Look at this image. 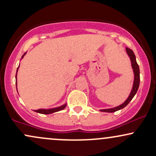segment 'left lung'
Wrapping results in <instances>:
<instances>
[{"mask_svg": "<svg viewBox=\"0 0 156 156\" xmlns=\"http://www.w3.org/2000/svg\"><path fill=\"white\" fill-rule=\"evenodd\" d=\"M126 52L127 53H128V56L130 57V62H131L132 69H133V71L134 73L133 84V87H132V89H131V92H130L129 96H128V98H127L126 101H125L122 104L119 105V106L114 107V108L101 109V110H100L101 112L112 113V112H117L118 110H120V109L125 108V107L130 103V101L133 99V98L135 96V94H136L138 89H139V82H140V72H139V67L136 62V56H135V54H134L133 51H132L131 49H129V48H126Z\"/></svg>", "mask_w": 156, "mask_h": 156, "instance_id": "obj_1", "label": "left lung"}]
</instances>
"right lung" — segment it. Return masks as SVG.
<instances>
[{
  "label": "right lung",
  "instance_id": "add662e5",
  "mask_svg": "<svg viewBox=\"0 0 156 156\" xmlns=\"http://www.w3.org/2000/svg\"><path fill=\"white\" fill-rule=\"evenodd\" d=\"M26 54V53H25L23 55L22 58H23V57H24V55ZM20 66V65H19ZM18 68L19 67H17V70H18ZM16 87H17V73H16ZM67 106V104H64L62 105H61V106H58V107H56V108H49V109H44V108H40V109H38V110H34V112H37V113H39V114H52V113H55V112H59V111H62L63 110L64 108H65V107Z\"/></svg>",
  "mask_w": 156,
  "mask_h": 156
}]
</instances>
